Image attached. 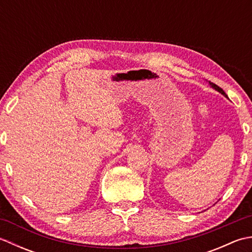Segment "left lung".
Masks as SVG:
<instances>
[{
	"mask_svg": "<svg viewBox=\"0 0 252 252\" xmlns=\"http://www.w3.org/2000/svg\"><path fill=\"white\" fill-rule=\"evenodd\" d=\"M210 84L212 85V88H215V89H216L217 91H219V92H220V93H222L223 95H225V96H226L225 92H224V91H223V90H222V89H221L220 87H218V85H217V84H215V83H211V82H210Z\"/></svg>",
	"mask_w": 252,
	"mask_h": 252,
	"instance_id": "obj_1",
	"label": "left lung"
}]
</instances>
